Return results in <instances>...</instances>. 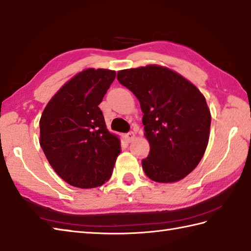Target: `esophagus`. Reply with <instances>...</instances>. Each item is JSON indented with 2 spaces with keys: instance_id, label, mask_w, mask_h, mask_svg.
<instances>
[{
  "instance_id": "obj_1",
  "label": "esophagus",
  "mask_w": 251,
  "mask_h": 251,
  "mask_svg": "<svg viewBox=\"0 0 251 251\" xmlns=\"http://www.w3.org/2000/svg\"><path fill=\"white\" fill-rule=\"evenodd\" d=\"M126 141L127 142H132L133 140H134V137H135V133L132 132V131L129 132V133H126Z\"/></svg>"
}]
</instances>
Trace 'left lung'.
<instances>
[{"instance_id": "1", "label": "left lung", "mask_w": 251, "mask_h": 251, "mask_svg": "<svg viewBox=\"0 0 251 251\" xmlns=\"http://www.w3.org/2000/svg\"><path fill=\"white\" fill-rule=\"evenodd\" d=\"M119 82L137 100L151 151L142 160L151 180L173 183L195 169L206 151L211 115L195 85L159 65L118 71Z\"/></svg>"}]
</instances>
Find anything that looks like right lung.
<instances>
[{"label":"right lung","instance_id":"add662e5","mask_svg":"<svg viewBox=\"0 0 251 251\" xmlns=\"http://www.w3.org/2000/svg\"><path fill=\"white\" fill-rule=\"evenodd\" d=\"M116 71L88 68L67 81L40 119V145L54 171L70 185L93 188L111 176L119 137L108 131L99 105Z\"/></svg>","mask_w":251,"mask_h":251}]
</instances>
